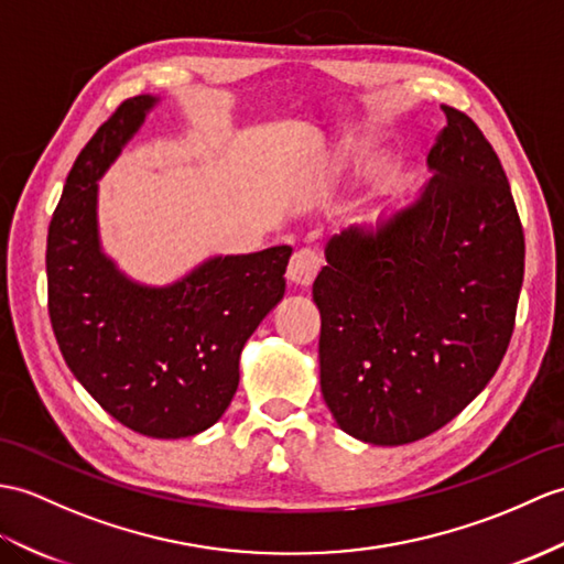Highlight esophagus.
Instances as JSON below:
<instances>
[{
  "label": "esophagus",
  "instance_id": "obj_1",
  "mask_svg": "<svg viewBox=\"0 0 564 564\" xmlns=\"http://www.w3.org/2000/svg\"><path fill=\"white\" fill-rule=\"evenodd\" d=\"M319 252L312 250V247H303V250H297L291 257V264H288V281H293L295 285H310L319 273Z\"/></svg>",
  "mask_w": 564,
  "mask_h": 564
}]
</instances>
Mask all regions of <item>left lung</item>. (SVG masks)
<instances>
[{
  "mask_svg": "<svg viewBox=\"0 0 564 564\" xmlns=\"http://www.w3.org/2000/svg\"><path fill=\"white\" fill-rule=\"evenodd\" d=\"M421 196L377 230L326 245L312 297L319 382L338 427L370 444L423 440L500 368L523 281V230L478 124L442 105Z\"/></svg>",
  "mask_w": 564,
  "mask_h": 564,
  "instance_id": "8db88e82",
  "label": "left lung"
}]
</instances>
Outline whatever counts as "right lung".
Masks as SVG:
<instances>
[{
	"instance_id": "1",
	"label": "right lung",
	"mask_w": 564,
	"mask_h": 564,
	"mask_svg": "<svg viewBox=\"0 0 564 564\" xmlns=\"http://www.w3.org/2000/svg\"><path fill=\"white\" fill-rule=\"evenodd\" d=\"M159 102L124 100L78 153L47 230V310L64 362L115 421L177 440L212 427L240 382V352L281 303L288 245L214 257L165 288L129 281L100 252L98 180Z\"/></svg>"
}]
</instances>
